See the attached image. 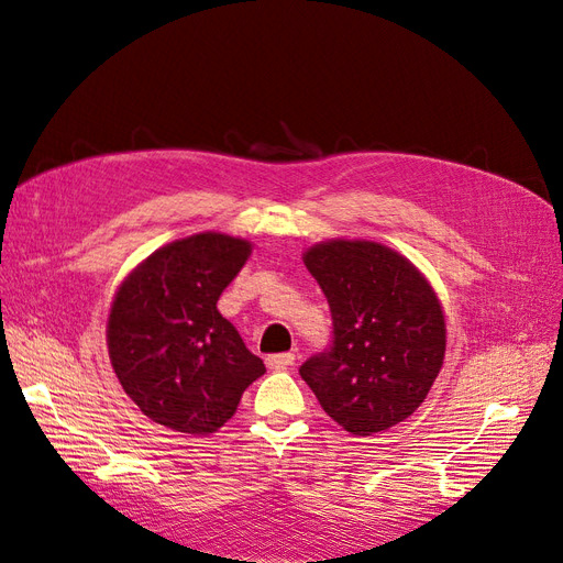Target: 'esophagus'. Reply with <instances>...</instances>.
Here are the masks:
<instances>
[{
	"instance_id": "esophagus-1",
	"label": "esophagus",
	"mask_w": 563,
	"mask_h": 563,
	"mask_svg": "<svg viewBox=\"0 0 563 563\" xmlns=\"http://www.w3.org/2000/svg\"><path fill=\"white\" fill-rule=\"evenodd\" d=\"M292 364H295V354H292V352L268 354V356H266V366H268V368H276V371H280V368L292 366Z\"/></svg>"
}]
</instances>
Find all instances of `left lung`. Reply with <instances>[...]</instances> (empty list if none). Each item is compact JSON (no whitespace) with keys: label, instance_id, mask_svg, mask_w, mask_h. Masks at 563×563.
<instances>
[{"label":"left lung","instance_id":"left-lung-1","mask_svg":"<svg viewBox=\"0 0 563 563\" xmlns=\"http://www.w3.org/2000/svg\"><path fill=\"white\" fill-rule=\"evenodd\" d=\"M305 264L333 313V342L299 376L352 435L397 426L423 405L444 362L442 305L423 273L371 240H328Z\"/></svg>","mask_w":563,"mask_h":563}]
</instances>
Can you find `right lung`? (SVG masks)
I'll return each mask as SVG.
<instances>
[{
  "label": "right lung",
  "mask_w": 563,
  "mask_h": 563,
  "mask_svg": "<svg viewBox=\"0 0 563 563\" xmlns=\"http://www.w3.org/2000/svg\"><path fill=\"white\" fill-rule=\"evenodd\" d=\"M250 254L247 240L199 233L156 250L121 283L107 323L109 358L154 423L209 435L266 373L216 309Z\"/></svg>",
  "instance_id": "add662e5"
}]
</instances>
